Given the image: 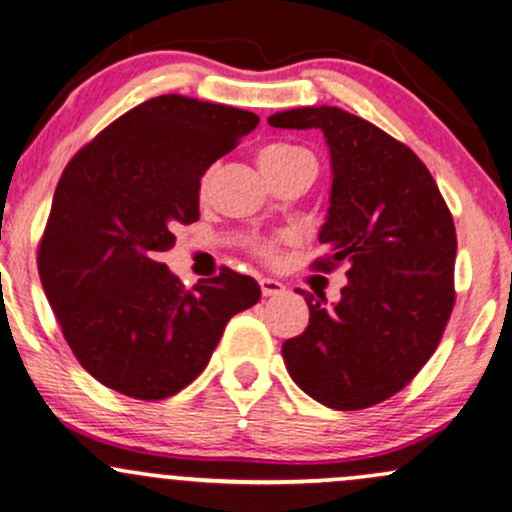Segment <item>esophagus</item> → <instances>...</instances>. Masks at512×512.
Segmentation results:
<instances>
[{"mask_svg":"<svg viewBox=\"0 0 512 512\" xmlns=\"http://www.w3.org/2000/svg\"><path fill=\"white\" fill-rule=\"evenodd\" d=\"M260 288H262V295H267V298H272V295H281L283 291H286V286H283L281 281L267 279V276L260 279Z\"/></svg>","mask_w":512,"mask_h":512,"instance_id":"34e87169","label":"esophagus"}]
</instances>
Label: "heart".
Instances as JSON below:
<instances>
[{
	"mask_svg": "<svg viewBox=\"0 0 512 512\" xmlns=\"http://www.w3.org/2000/svg\"><path fill=\"white\" fill-rule=\"evenodd\" d=\"M303 159H312L315 162V157H312L310 150H305V147H298V145H288V143H272V145H264L260 150V166L264 174H269V171H276V169H283V166L288 164H295V162H303ZM207 186V176L202 178V188ZM279 243L281 240H257L252 248L264 260H274L276 252H279Z\"/></svg>",
	"mask_w": 512,
	"mask_h": 512,
	"instance_id": "obj_1",
	"label": "heart"
}]
</instances>
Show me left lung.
Segmentation results:
<instances>
[{
    "label": "left lung",
    "instance_id": "left-lung-1",
    "mask_svg": "<svg viewBox=\"0 0 512 512\" xmlns=\"http://www.w3.org/2000/svg\"><path fill=\"white\" fill-rule=\"evenodd\" d=\"M269 126L322 128L334 183L319 231L326 255L312 269L348 274L331 307L298 288L310 324L283 343V362L326 408H372L405 389L441 343L455 305L453 214L422 159L360 116L303 107Z\"/></svg>",
    "mask_w": 512,
    "mask_h": 512
}]
</instances>
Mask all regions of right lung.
<instances>
[{
    "label": "right lung",
    "instance_id": "right-lung-1",
    "mask_svg": "<svg viewBox=\"0 0 512 512\" xmlns=\"http://www.w3.org/2000/svg\"><path fill=\"white\" fill-rule=\"evenodd\" d=\"M252 112L152 97L66 164L38 245V272L66 343L107 389L162 400L207 367L233 315L260 300L252 276L221 267L186 288L157 252L200 219L205 171L255 131Z\"/></svg>",
    "mask_w": 512,
    "mask_h": 512
}]
</instances>
